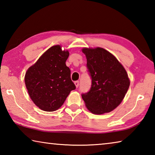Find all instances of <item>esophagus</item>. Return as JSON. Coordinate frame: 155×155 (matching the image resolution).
Wrapping results in <instances>:
<instances>
[{
  "instance_id": "34e87169",
  "label": "esophagus",
  "mask_w": 155,
  "mask_h": 155,
  "mask_svg": "<svg viewBox=\"0 0 155 155\" xmlns=\"http://www.w3.org/2000/svg\"><path fill=\"white\" fill-rule=\"evenodd\" d=\"M74 84H75V86H76V87H78V85H79V81H75V82H74Z\"/></svg>"
}]
</instances>
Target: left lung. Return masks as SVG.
Returning a JSON list of instances; mask_svg holds the SVG:
<instances>
[{"instance_id": "left-lung-1", "label": "left lung", "mask_w": 155, "mask_h": 155, "mask_svg": "<svg viewBox=\"0 0 155 155\" xmlns=\"http://www.w3.org/2000/svg\"><path fill=\"white\" fill-rule=\"evenodd\" d=\"M91 78L90 91L82 94L85 105L94 114L111 112L122 103L130 85L127 72L115 57L103 48H83Z\"/></svg>"}]
</instances>
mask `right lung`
Returning a JSON list of instances; mask_svg holds the SVG:
<instances>
[{"instance_id":"1","label":"right lung","mask_w":155,"mask_h":155,"mask_svg":"<svg viewBox=\"0 0 155 155\" xmlns=\"http://www.w3.org/2000/svg\"><path fill=\"white\" fill-rule=\"evenodd\" d=\"M69 52L59 45L44 52L27 70L25 82L30 98L36 106L45 111H54L64 103L76 86L65 65Z\"/></svg>"}]
</instances>
